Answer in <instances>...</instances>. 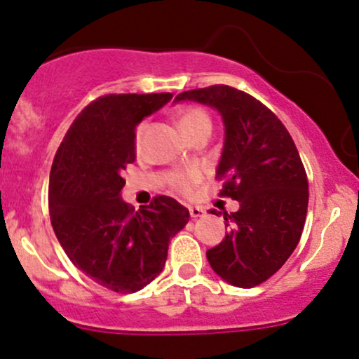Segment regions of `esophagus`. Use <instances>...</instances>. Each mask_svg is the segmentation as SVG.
Here are the masks:
<instances>
[{
    "label": "esophagus",
    "mask_w": 359,
    "mask_h": 359,
    "mask_svg": "<svg viewBox=\"0 0 359 359\" xmlns=\"http://www.w3.org/2000/svg\"><path fill=\"white\" fill-rule=\"evenodd\" d=\"M189 212H191V218H201V216L204 215V210L203 208H198V206H192L189 208Z\"/></svg>",
    "instance_id": "obj_1"
}]
</instances>
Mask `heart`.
I'll list each match as a JSON object with an SVG mask.
<instances>
[{"instance_id": "obj_1", "label": "heart", "mask_w": 359, "mask_h": 359, "mask_svg": "<svg viewBox=\"0 0 359 359\" xmlns=\"http://www.w3.org/2000/svg\"><path fill=\"white\" fill-rule=\"evenodd\" d=\"M177 119H179L180 128L186 135L191 137L192 135L199 131H211V117L204 109L198 105H187L177 112ZM147 131V124L140 122L135 129V148L140 149L143 144V136ZM201 182H203V172L198 167L180 168V170H173L168 173L167 184L172 191L179 192L182 196H192L198 191Z\"/></svg>"}]
</instances>
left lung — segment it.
Returning <instances> with one entry per match:
<instances>
[{
    "instance_id": "left-lung-1",
    "label": "left lung",
    "mask_w": 359,
    "mask_h": 359,
    "mask_svg": "<svg viewBox=\"0 0 359 359\" xmlns=\"http://www.w3.org/2000/svg\"><path fill=\"white\" fill-rule=\"evenodd\" d=\"M175 100H196L218 109L224 147L216 179L222 198L240 203L223 215L230 228L206 252L212 271L238 288H254L278 273L297 249L309 208V180L288 129L261 100L228 85L182 92Z\"/></svg>"
}]
</instances>
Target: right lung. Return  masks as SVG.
<instances>
[{
    "instance_id": "right-lung-1",
    "label": "right lung",
    "mask_w": 359,
    "mask_h": 359,
    "mask_svg": "<svg viewBox=\"0 0 359 359\" xmlns=\"http://www.w3.org/2000/svg\"><path fill=\"white\" fill-rule=\"evenodd\" d=\"M172 93H109L90 102L59 144L49 177V215L69 261L100 286L135 293L163 269L168 242L189 211L156 196L140 211L121 199L136 160L135 128Z\"/></svg>"
}]
</instances>
